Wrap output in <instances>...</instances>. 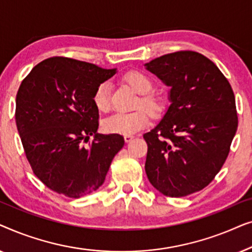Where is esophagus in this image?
Here are the masks:
<instances>
[{"label": "esophagus", "mask_w": 252, "mask_h": 252, "mask_svg": "<svg viewBox=\"0 0 252 252\" xmlns=\"http://www.w3.org/2000/svg\"><path fill=\"white\" fill-rule=\"evenodd\" d=\"M124 139H125V142L126 143H128V142H130V141L134 139V136L133 135H125V136H124Z\"/></svg>", "instance_id": "esophagus-1"}]
</instances>
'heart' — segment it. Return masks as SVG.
Listing matches in <instances>:
<instances>
[{
	"label": "heart",
	"instance_id": "heart-1",
	"mask_svg": "<svg viewBox=\"0 0 252 252\" xmlns=\"http://www.w3.org/2000/svg\"><path fill=\"white\" fill-rule=\"evenodd\" d=\"M125 80L128 82L134 91L142 95L141 104L144 106L150 113L159 112L160 102L159 99L153 95H148L153 88V82L142 72L132 71L126 74ZM111 88L108 82H103L96 88L94 94V104L98 111L106 112L111 108V99H110ZM149 123V115L146 110L140 109L133 112H117L110 116L103 123V128L105 132L111 134H120V135H132L142 129Z\"/></svg>",
	"mask_w": 252,
	"mask_h": 252
}]
</instances>
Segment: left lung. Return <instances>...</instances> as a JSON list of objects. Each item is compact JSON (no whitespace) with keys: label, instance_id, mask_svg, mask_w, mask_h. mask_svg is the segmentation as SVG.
Instances as JSON below:
<instances>
[{"label":"left lung","instance_id":"obj_1","mask_svg":"<svg viewBox=\"0 0 252 252\" xmlns=\"http://www.w3.org/2000/svg\"><path fill=\"white\" fill-rule=\"evenodd\" d=\"M170 87V105L143 134L146 173L168 197L202 190L228 156L237 129L235 97L217 65L195 51H177L144 64Z\"/></svg>","mask_w":252,"mask_h":252}]
</instances>
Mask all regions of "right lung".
I'll use <instances>...</instances> for the list:
<instances>
[{"label":"right lung","instance_id":"add662e5","mask_svg":"<svg viewBox=\"0 0 252 252\" xmlns=\"http://www.w3.org/2000/svg\"><path fill=\"white\" fill-rule=\"evenodd\" d=\"M117 68L51 57L34 66L16 97V125L34 174L51 190L79 198L97 190L113 157L124 147L119 134H98L96 88ZM93 136L92 144L84 146Z\"/></svg>","mask_w":252,"mask_h":252}]
</instances>
